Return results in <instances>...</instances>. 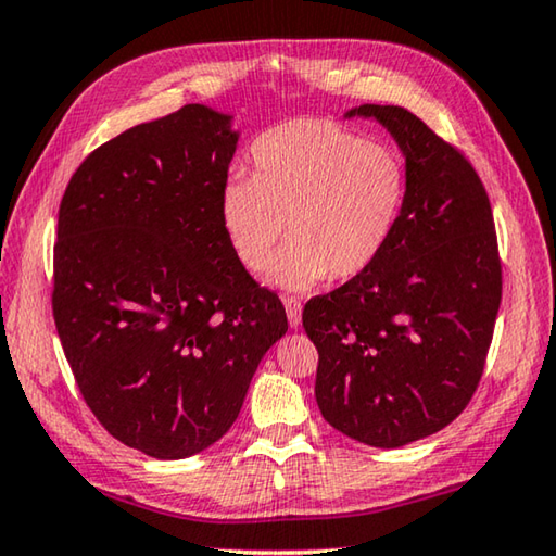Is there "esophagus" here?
<instances>
[{"instance_id":"34e87169","label":"esophagus","mask_w":556,"mask_h":556,"mask_svg":"<svg viewBox=\"0 0 556 556\" xmlns=\"http://www.w3.org/2000/svg\"><path fill=\"white\" fill-rule=\"evenodd\" d=\"M285 308H287L289 326L296 328L301 324V301L296 296H285Z\"/></svg>"}]
</instances>
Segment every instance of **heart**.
Here are the masks:
<instances>
[{
    "mask_svg": "<svg viewBox=\"0 0 556 556\" xmlns=\"http://www.w3.org/2000/svg\"><path fill=\"white\" fill-rule=\"evenodd\" d=\"M255 174L232 172L218 195L220 228L244 267L306 289L368 271L388 250L407 199V168L392 147L328 119H289L252 144Z\"/></svg>",
    "mask_w": 556,
    "mask_h": 556,
    "instance_id": "heart-1",
    "label": "heart"
}]
</instances>
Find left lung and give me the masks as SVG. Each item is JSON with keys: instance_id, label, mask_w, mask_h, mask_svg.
I'll return each mask as SVG.
<instances>
[{"instance_id": "8db88e82", "label": "left lung", "mask_w": 556, "mask_h": 556, "mask_svg": "<svg viewBox=\"0 0 556 556\" xmlns=\"http://www.w3.org/2000/svg\"><path fill=\"white\" fill-rule=\"evenodd\" d=\"M407 159L388 250L361 277L306 301L316 402L341 434L397 448L451 425L476 394L503 296L491 201L473 164L409 110L361 105Z\"/></svg>"}]
</instances>
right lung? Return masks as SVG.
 Here are the masks:
<instances>
[{"mask_svg": "<svg viewBox=\"0 0 556 556\" xmlns=\"http://www.w3.org/2000/svg\"><path fill=\"white\" fill-rule=\"evenodd\" d=\"M238 131L186 105L86 156L53 244V318L83 400L112 437L176 460L215 444L287 333L220 228Z\"/></svg>", "mask_w": 556, "mask_h": 556, "instance_id": "add662e5", "label": "right lung"}]
</instances>
